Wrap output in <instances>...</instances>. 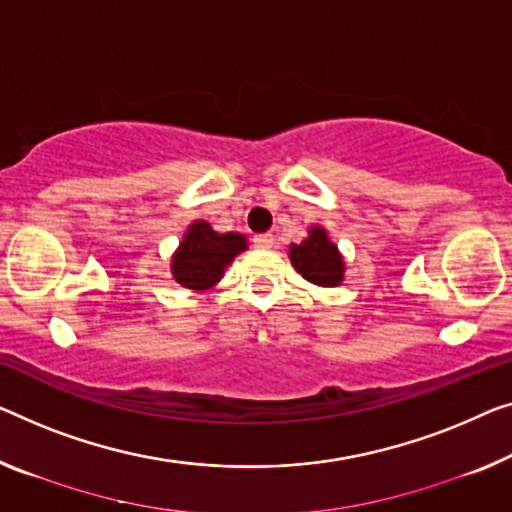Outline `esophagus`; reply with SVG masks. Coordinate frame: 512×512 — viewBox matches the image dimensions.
Returning <instances> with one entry per match:
<instances>
[{"label":"esophagus","mask_w":512,"mask_h":512,"mask_svg":"<svg viewBox=\"0 0 512 512\" xmlns=\"http://www.w3.org/2000/svg\"><path fill=\"white\" fill-rule=\"evenodd\" d=\"M253 243H255L257 248H271L273 243H276V239H273V234L266 232V234H257L255 239H253Z\"/></svg>","instance_id":"obj_1"}]
</instances>
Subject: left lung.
Segmentation results:
<instances>
[{
    "label": "left lung",
    "instance_id": "8db88e82",
    "mask_svg": "<svg viewBox=\"0 0 512 512\" xmlns=\"http://www.w3.org/2000/svg\"><path fill=\"white\" fill-rule=\"evenodd\" d=\"M289 259L301 276L319 287H335L345 280V259L324 227H310L308 239L289 246Z\"/></svg>",
    "mask_w": 512,
    "mask_h": 512
}]
</instances>
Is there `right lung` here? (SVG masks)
<instances>
[{
    "mask_svg": "<svg viewBox=\"0 0 512 512\" xmlns=\"http://www.w3.org/2000/svg\"><path fill=\"white\" fill-rule=\"evenodd\" d=\"M246 248L248 241L243 234H218L207 220H195L172 255V276L181 287L204 292L225 276L227 264Z\"/></svg>",
    "mask_w": 512,
    "mask_h": 512,
    "instance_id": "add662e5",
    "label": "right lung"
}]
</instances>
